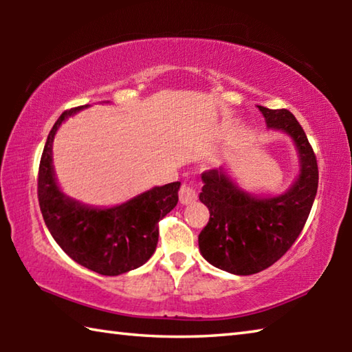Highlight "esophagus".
I'll list each match as a JSON object with an SVG mask.
<instances>
[{
    "label": "esophagus",
    "mask_w": 352,
    "mask_h": 352,
    "mask_svg": "<svg viewBox=\"0 0 352 352\" xmlns=\"http://www.w3.org/2000/svg\"><path fill=\"white\" fill-rule=\"evenodd\" d=\"M178 197H180V204L183 205H190L197 200V189L190 184H183L180 192H178Z\"/></svg>",
    "instance_id": "34e87169"
}]
</instances>
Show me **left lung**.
<instances>
[{"mask_svg": "<svg viewBox=\"0 0 352 352\" xmlns=\"http://www.w3.org/2000/svg\"><path fill=\"white\" fill-rule=\"evenodd\" d=\"M267 127L287 135L298 153L300 172L278 195H256L242 189L228 168L201 174L199 199L210 210V222L199 234L200 254L233 275H253L284 256L300 236L318 188V166L305 130L289 110L258 105Z\"/></svg>", "mask_w": 352, "mask_h": 352, "instance_id": "left-lung-1", "label": "left lung"}]
</instances>
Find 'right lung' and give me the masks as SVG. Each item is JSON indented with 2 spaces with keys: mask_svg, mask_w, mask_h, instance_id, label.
Listing matches in <instances>:
<instances>
[{
  "mask_svg": "<svg viewBox=\"0 0 352 352\" xmlns=\"http://www.w3.org/2000/svg\"><path fill=\"white\" fill-rule=\"evenodd\" d=\"M88 105L65 111L47 135L38 170V204L51 236L71 259L99 275L118 276L151 259L158 222L177 206L180 182L135 195L115 206H93L69 197L57 183L52 142L62 122Z\"/></svg>",
  "mask_w": 352,
  "mask_h": 352,
  "instance_id": "1",
  "label": "right lung"
}]
</instances>
